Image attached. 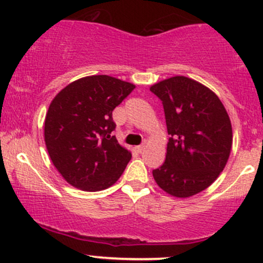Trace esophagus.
Returning <instances> with one entry per match:
<instances>
[{"label": "esophagus", "mask_w": 263, "mask_h": 263, "mask_svg": "<svg viewBox=\"0 0 263 263\" xmlns=\"http://www.w3.org/2000/svg\"><path fill=\"white\" fill-rule=\"evenodd\" d=\"M144 147H146V144H144V143H143V144H141V146H137V147H135V149H136V151H137V152H138V153H141V152H142V151H143V149H144Z\"/></svg>", "instance_id": "1"}]
</instances>
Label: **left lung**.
<instances>
[{
    "label": "left lung",
    "mask_w": 263,
    "mask_h": 263,
    "mask_svg": "<svg viewBox=\"0 0 263 263\" xmlns=\"http://www.w3.org/2000/svg\"><path fill=\"white\" fill-rule=\"evenodd\" d=\"M151 91L161 99L171 135L165 162L153 178L173 197H193L224 171L232 146L230 117L215 92L190 78L162 80Z\"/></svg>",
    "instance_id": "1"
}]
</instances>
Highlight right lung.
<instances>
[{
	"label": "right lung",
	"mask_w": 263,
	"mask_h": 263,
	"mask_svg": "<svg viewBox=\"0 0 263 263\" xmlns=\"http://www.w3.org/2000/svg\"><path fill=\"white\" fill-rule=\"evenodd\" d=\"M135 85L108 75H91L66 85L50 102L44 141L54 167L70 185L99 192L117 182L131 152L112 136V111Z\"/></svg>",
	"instance_id": "right-lung-1"
}]
</instances>
